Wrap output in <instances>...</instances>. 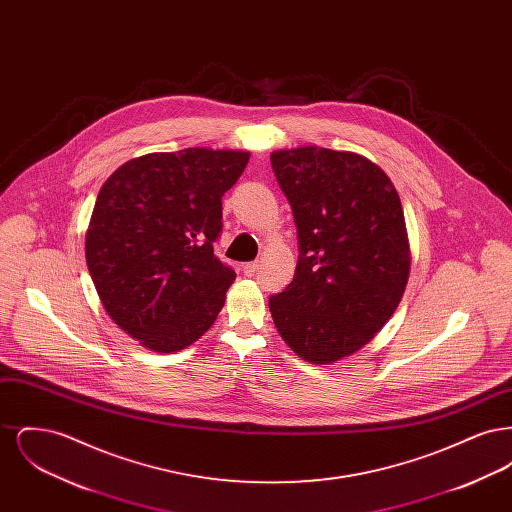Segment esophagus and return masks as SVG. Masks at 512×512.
<instances>
[{"mask_svg": "<svg viewBox=\"0 0 512 512\" xmlns=\"http://www.w3.org/2000/svg\"><path fill=\"white\" fill-rule=\"evenodd\" d=\"M242 268H244L245 276H253V274L257 272V268H259V265H257L255 261H251V263H245V265H242Z\"/></svg>", "mask_w": 512, "mask_h": 512, "instance_id": "1", "label": "esophagus"}]
</instances>
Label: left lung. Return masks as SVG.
<instances>
[{"mask_svg":"<svg viewBox=\"0 0 512 512\" xmlns=\"http://www.w3.org/2000/svg\"><path fill=\"white\" fill-rule=\"evenodd\" d=\"M270 165L299 242L292 284L270 295V315L301 359L336 363L382 330L407 288L401 199L388 174L359 153L278 149Z\"/></svg>","mask_w":512,"mask_h":512,"instance_id":"left-lung-1","label":"left lung"}]
</instances>
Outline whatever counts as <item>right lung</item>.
<instances>
[{"label": "right lung", "instance_id": "add662e5", "mask_svg": "<svg viewBox=\"0 0 512 512\" xmlns=\"http://www.w3.org/2000/svg\"><path fill=\"white\" fill-rule=\"evenodd\" d=\"M247 161V151L234 149L147 153L101 186L86 263L107 315L147 349H186L219 315L236 272L213 242L222 195Z\"/></svg>", "mask_w": 512, "mask_h": 512}]
</instances>
